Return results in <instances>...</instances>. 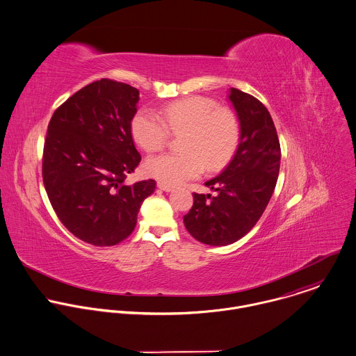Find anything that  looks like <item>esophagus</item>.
Masks as SVG:
<instances>
[{"label":"esophagus","mask_w":356,"mask_h":356,"mask_svg":"<svg viewBox=\"0 0 356 356\" xmlns=\"http://www.w3.org/2000/svg\"><path fill=\"white\" fill-rule=\"evenodd\" d=\"M156 186H158V188H159V190H162V191H166V193H169V191H172V190H173V187H172V186H169V184H165V183H161V181H159Z\"/></svg>","instance_id":"obj_1"}]
</instances>
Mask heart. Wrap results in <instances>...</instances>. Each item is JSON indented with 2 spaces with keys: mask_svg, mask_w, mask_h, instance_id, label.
<instances>
[{
  "mask_svg": "<svg viewBox=\"0 0 356 356\" xmlns=\"http://www.w3.org/2000/svg\"><path fill=\"white\" fill-rule=\"evenodd\" d=\"M179 154L148 158V176L169 186H179L198 177L205 168L211 172L225 168L237 151L241 129L237 115L229 108H218L216 101L191 95L168 104L162 119L151 109H138L130 120L134 143L147 152L162 149L172 134H180Z\"/></svg>",
  "mask_w": 356,
  "mask_h": 356,
  "instance_id": "1",
  "label": "heart"
}]
</instances>
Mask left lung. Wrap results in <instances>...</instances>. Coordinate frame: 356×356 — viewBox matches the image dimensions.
<instances>
[{"label":"left lung","instance_id":"8db88e82","mask_svg":"<svg viewBox=\"0 0 356 356\" xmlns=\"http://www.w3.org/2000/svg\"><path fill=\"white\" fill-rule=\"evenodd\" d=\"M238 120L240 143L234 158L215 179L205 183L216 191L194 193L184 215L187 232L208 245H229L244 237L265 212L280 170V143L266 106L241 90L229 95Z\"/></svg>","mask_w":356,"mask_h":356}]
</instances>
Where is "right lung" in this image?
<instances>
[{
	"label": "right lung",
	"instance_id": "right-lung-1",
	"mask_svg": "<svg viewBox=\"0 0 356 356\" xmlns=\"http://www.w3.org/2000/svg\"><path fill=\"white\" fill-rule=\"evenodd\" d=\"M138 90L101 79L60 106L48 123L42 181L62 225L95 247H111L134 230L143 201L155 180H124L141 161L130 133Z\"/></svg>",
	"mask_w": 356,
	"mask_h": 356
}]
</instances>
